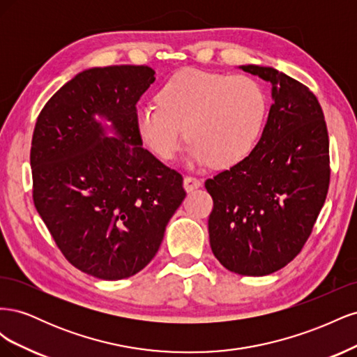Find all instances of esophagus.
<instances>
[{"mask_svg":"<svg viewBox=\"0 0 357 357\" xmlns=\"http://www.w3.org/2000/svg\"><path fill=\"white\" fill-rule=\"evenodd\" d=\"M183 186H185L188 192H192L193 189H198L201 186V180L192 176H186L185 180H183Z\"/></svg>","mask_w":357,"mask_h":357,"instance_id":"esophagus-1","label":"esophagus"}]
</instances>
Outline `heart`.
I'll return each mask as SVG.
<instances>
[{
	"mask_svg": "<svg viewBox=\"0 0 357 357\" xmlns=\"http://www.w3.org/2000/svg\"><path fill=\"white\" fill-rule=\"evenodd\" d=\"M159 105H139L135 128L146 146L164 160L176 156L186 137L189 159L226 168L256 146L266 114V96L248 75L186 70L162 86Z\"/></svg>",
	"mask_w": 357,
	"mask_h": 357,
	"instance_id": "1",
	"label": "heart"
}]
</instances>
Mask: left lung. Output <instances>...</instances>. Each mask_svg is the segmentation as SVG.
I'll return each mask as SVG.
<instances>
[{
  "label": "left lung",
  "mask_w": 357,
  "mask_h": 357,
  "mask_svg": "<svg viewBox=\"0 0 357 357\" xmlns=\"http://www.w3.org/2000/svg\"><path fill=\"white\" fill-rule=\"evenodd\" d=\"M241 68L271 83L274 102L250 155L205 181L208 234L226 269L261 277L294 261L312 232L329 189V137L305 84L271 67Z\"/></svg>",
  "instance_id": "left-lung-1"
}]
</instances>
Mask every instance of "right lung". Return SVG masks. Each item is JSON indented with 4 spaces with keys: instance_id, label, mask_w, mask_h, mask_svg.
<instances>
[{
    "instance_id": "add662e5",
    "label": "right lung",
    "mask_w": 357,
    "mask_h": 357,
    "mask_svg": "<svg viewBox=\"0 0 357 357\" xmlns=\"http://www.w3.org/2000/svg\"><path fill=\"white\" fill-rule=\"evenodd\" d=\"M153 82L147 66L84 70L43 107L32 134L36 208L67 261L101 280L142 271L186 197L180 172L146 150L135 128ZM95 115L112 122L116 139Z\"/></svg>"
}]
</instances>
